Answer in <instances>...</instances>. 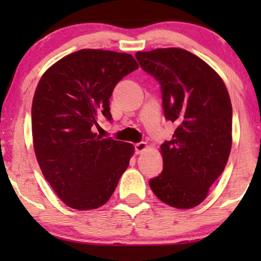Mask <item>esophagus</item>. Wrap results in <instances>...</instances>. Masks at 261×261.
Masks as SVG:
<instances>
[{"label":"esophagus","instance_id":"1","mask_svg":"<svg viewBox=\"0 0 261 261\" xmlns=\"http://www.w3.org/2000/svg\"><path fill=\"white\" fill-rule=\"evenodd\" d=\"M146 148H147V144H146V142H144V141L138 142V144L134 145V151H135V153H137V154H140V153L144 152Z\"/></svg>","mask_w":261,"mask_h":261}]
</instances>
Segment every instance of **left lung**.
<instances>
[{"label": "left lung", "instance_id": "1", "mask_svg": "<svg viewBox=\"0 0 261 261\" xmlns=\"http://www.w3.org/2000/svg\"><path fill=\"white\" fill-rule=\"evenodd\" d=\"M135 58L160 84L164 115L177 126L172 139L160 146L164 167L149 187L166 204L194 208L204 201L229 156V94L219 74L185 49L137 52Z\"/></svg>", "mask_w": 261, "mask_h": 261}]
</instances>
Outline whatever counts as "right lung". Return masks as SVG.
Segmentation results:
<instances>
[{"mask_svg":"<svg viewBox=\"0 0 261 261\" xmlns=\"http://www.w3.org/2000/svg\"><path fill=\"white\" fill-rule=\"evenodd\" d=\"M130 55L80 49L42 74L32 103L38 163L58 197L78 210L107 203L129 165L134 147L94 133L112 121L109 98L124 76L138 69Z\"/></svg>","mask_w":261,"mask_h":261,"instance_id":"right-lung-1","label":"right lung"}]
</instances>
